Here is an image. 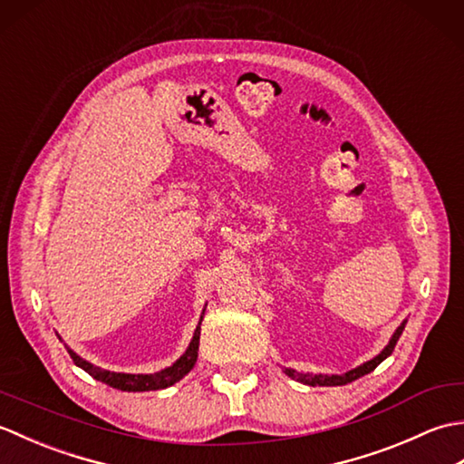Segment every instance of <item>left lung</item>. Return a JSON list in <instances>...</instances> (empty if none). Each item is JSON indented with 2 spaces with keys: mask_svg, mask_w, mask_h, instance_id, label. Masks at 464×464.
Returning <instances> with one entry per match:
<instances>
[{
  "mask_svg": "<svg viewBox=\"0 0 464 464\" xmlns=\"http://www.w3.org/2000/svg\"><path fill=\"white\" fill-rule=\"evenodd\" d=\"M405 323L407 321H402L401 327L395 333H392L389 344L377 354V357L367 361V362H362L361 367L353 369V371H347L344 374H309V372H297V371H293V369H285V372H287L289 377L295 379V381H299L303 384H309V387H341V384H347V382L357 381L359 377H362V374H369L371 371L377 369L379 364L384 359H387L392 351H395V344H397L399 337L402 334V329H405Z\"/></svg>",
  "mask_w": 464,
  "mask_h": 464,
  "instance_id": "obj_1",
  "label": "left lung"
}]
</instances>
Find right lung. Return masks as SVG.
<instances>
[{
	"mask_svg": "<svg viewBox=\"0 0 464 464\" xmlns=\"http://www.w3.org/2000/svg\"><path fill=\"white\" fill-rule=\"evenodd\" d=\"M201 321L203 314L199 319V324L193 333V339L189 343V347L177 359L171 367H167L160 372H151V374H130V372H113V371H102L93 367L92 362L83 361L80 354H75L72 349L67 347L69 357L73 359V362L77 367H82L85 372H90L93 379L102 381L105 384H110L113 389L120 391H127V392H141V391H160V389H167L175 384L177 381H181L187 372L193 369V364L197 361V351H199V334H201Z\"/></svg>",
	"mask_w": 464,
	"mask_h": 464,
	"instance_id": "add662e5",
	"label": "right lung"
}]
</instances>
